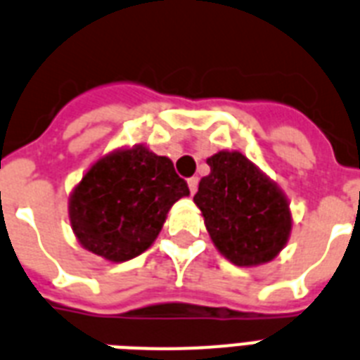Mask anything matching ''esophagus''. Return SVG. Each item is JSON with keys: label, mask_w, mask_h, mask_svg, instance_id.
I'll list each match as a JSON object with an SVG mask.
<instances>
[{"label": "esophagus", "mask_w": 360, "mask_h": 360, "mask_svg": "<svg viewBox=\"0 0 360 360\" xmlns=\"http://www.w3.org/2000/svg\"><path fill=\"white\" fill-rule=\"evenodd\" d=\"M188 188H190V194H195V190H198V177H190Z\"/></svg>", "instance_id": "esophagus-1"}]
</instances>
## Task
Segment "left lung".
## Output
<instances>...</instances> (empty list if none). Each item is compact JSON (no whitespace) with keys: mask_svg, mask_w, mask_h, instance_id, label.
Segmentation results:
<instances>
[{"mask_svg":"<svg viewBox=\"0 0 360 360\" xmlns=\"http://www.w3.org/2000/svg\"><path fill=\"white\" fill-rule=\"evenodd\" d=\"M207 165L194 203L216 250L236 266L274 261L292 231L283 190L240 151H218Z\"/></svg>","mask_w":360,"mask_h":360,"instance_id":"obj_1","label":"left lung"}]
</instances>
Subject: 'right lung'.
I'll use <instances>...</instances> for the list:
<instances>
[{
    "instance_id": "add662e5",
    "label": "right lung",
    "mask_w": 360,
    "mask_h": 360,
    "mask_svg": "<svg viewBox=\"0 0 360 360\" xmlns=\"http://www.w3.org/2000/svg\"><path fill=\"white\" fill-rule=\"evenodd\" d=\"M190 194L174 162L139 144L105 155L70 194L79 244L110 262L139 257L159 236L175 201Z\"/></svg>"
}]
</instances>
